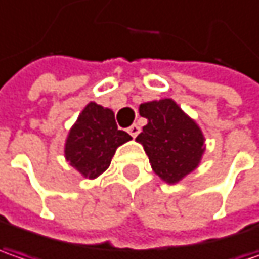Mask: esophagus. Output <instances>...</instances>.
Wrapping results in <instances>:
<instances>
[{
  "label": "esophagus",
  "mask_w": 259,
  "mask_h": 259,
  "mask_svg": "<svg viewBox=\"0 0 259 259\" xmlns=\"http://www.w3.org/2000/svg\"><path fill=\"white\" fill-rule=\"evenodd\" d=\"M127 132H129L132 138H136V136L139 135V132H141V127H139L138 124H132L129 129H127Z\"/></svg>",
  "instance_id": "obj_1"
}]
</instances>
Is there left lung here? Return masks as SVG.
<instances>
[{"label":"left lung","mask_w":259,"mask_h":259,"mask_svg":"<svg viewBox=\"0 0 259 259\" xmlns=\"http://www.w3.org/2000/svg\"><path fill=\"white\" fill-rule=\"evenodd\" d=\"M139 113L148 124L136 141L144 145L154 171L167 183H177L193 171L205 151L198 124L173 99L141 104Z\"/></svg>","instance_id":"left-lung-1"}]
</instances>
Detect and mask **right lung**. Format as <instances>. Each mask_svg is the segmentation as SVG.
I'll list each match as a JSON object with an SVG mask.
<instances>
[{"label":"right lung","instance_id":"right-lung-1","mask_svg":"<svg viewBox=\"0 0 259 259\" xmlns=\"http://www.w3.org/2000/svg\"><path fill=\"white\" fill-rule=\"evenodd\" d=\"M130 139L129 133L118 130L111 110L89 102L70 129L64 154L71 167L95 179L110 167L115 149Z\"/></svg>","mask_w":259,"mask_h":259}]
</instances>
